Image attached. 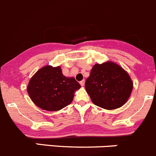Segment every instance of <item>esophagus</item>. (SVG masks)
Masks as SVG:
<instances>
[{"instance_id": "esophagus-1", "label": "esophagus", "mask_w": 156, "mask_h": 156, "mask_svg": "<svg viewBox=\"0 0 156 156\" xmlns=\"http://www.w3.org/2000/svg\"><path fill=\"white\" fill-rule=\"evenodd\" d=\"M80 85L82 86V87H83L84 86V83H85V80H82V81H80Z\"/></svg>"}]
</instances>
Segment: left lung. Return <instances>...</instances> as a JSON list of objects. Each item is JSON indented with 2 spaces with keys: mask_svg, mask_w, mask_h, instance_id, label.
Instances as JSON below:
<instances>
[{
  "mask_svg": "<svg viewBox=\"0 0 156 156\" xmlns=\"http://www.w3.org/2000/svg\"><path fill=\"white\" fill-rule=\"evenodd\" d=\"M85 88L96 106L112 110L126 103L131 96L133 83L122 66L106 61L93 66Z\"/></svg>",
  "mask_w": 156,
  "mask_h": 156,
  "instance_id": "left-lung-1",
  "label": "left lung"
}]
</instances>
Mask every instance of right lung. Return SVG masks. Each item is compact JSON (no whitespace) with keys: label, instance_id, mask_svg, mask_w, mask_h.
<instances>
[{"label":"right lung","instance_id":"add662e5","mask_svg":"<svg viewBox=\"0 0 156 156\" xmlns=\"http://www.w3.org/2000/svg\"><path fill=\"white\" fill-rule=\"evenodd\" d=\"M81 87L74 77L63 75L60 66L47 65L30 78L27 90L37 106L47 111H58L72 103L74 93Z\"/></svg>","mask_w":156,"mask_h":156}]
</instances>
